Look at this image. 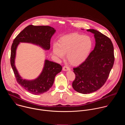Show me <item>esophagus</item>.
<instances>
[{
	"instance_id": "34e87169",
	"label": "esophagus",
	"mask_w": 125,
	"mask_h": 125,
	"mask_svg": "<svg viewBox=\"0 0 125 125\" xmlns=\"http://www.w3.org/2000/svg\"><path fill=\"white\" fill-rule=\"evenodd\" d=\"M70 70V68L68 66H66V65H65L63 67V71H68V70Z\"/></svg>"
}]
</instances>
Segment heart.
Masks as SVG:
<instances>
[{
	"label": "heart",
	"instance_id": "1",
	"mask_svg": "<svg viewBox=\"0 0 125 125\" xmlns=\"http://www.w3.org/2000/svg\"><path fill=\"white\" fill-rule=\"evenodd\" d=\"M93 47V41L88 35L74 33L62 37L59 43L53 45L54 54L62 58L67 54L68 61L73 65L83 62L88 56Z\"/></svg>",
	"mask_w": 125,
	"mask_h": 125
}]
</instances>
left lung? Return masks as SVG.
I'll use <instances>...</instances> for the list:
<instances>
[{
	"mask_svg": "<svg viewBox=\"0 0 125 125\" xmlns=\"http://www.w3.org/2000/svg\"><path fill=\"white\" fill-rule=\"evenodd\" d=\"M87 31L94 34L95 46L85 60L73 68L76 78L72 86L76 92L83 94L94 92L104 84L115 60L111 40L95 30Z\"/></svg>",
	"mask_w": 125,
	"mask_h": 125,
	"instance_id": "1",
	"label": "left lung"
}]
</instances>
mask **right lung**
<instances>
[{"label": "right lung", "mask_w": 125, "mask_h": 125, "mask_svg": "<svg viewBox=\"0 0 125 125\" xmlns=\"http://www.w3.org/2000/svg\"><path fill=\"white\" fill-rule=\"evenodd\" d=\"M55 32V30L50 26L29 25L17 35L12 44L10 63L16 81L32 94L39 95L48 91L54 83L55 76L61 72L62 67L57 63L46 60L42 72L37 79L33 81L23 80L18 73L15 66L17 47L20 42H29L48 50L50 47V39Z\"/></svg>", "instance_id": "obj_1"}]
</instances>
